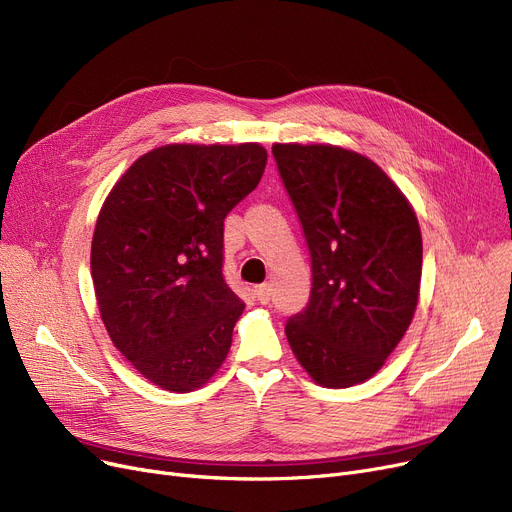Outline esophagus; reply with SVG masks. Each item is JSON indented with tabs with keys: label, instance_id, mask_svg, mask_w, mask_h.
<instances>
[{
	"label": "esophagus",
	"instance_id": "esophagus-1",
	"mask_svg": "<svg viewBox=\"0 0 512 512\" xmlns=\"http://www.w3.org/2000/svg\"><path fill=\"white\" fill-rule=\"evenodd\" d=\"M255 299L261 303V305H267L272 299V288L267 284H261V286H255Z\"/></svg>",
	"mask_w": 512,
	"mask_h": 512
}]
</instances>
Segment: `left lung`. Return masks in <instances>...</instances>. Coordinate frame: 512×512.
<instances>
[{
    "label": "left lung",
    "mask_w": 512,
    "mask_h": 512,
    "mask_svg": "<svg viewBox=\"0 0 512 512\" xmlns=\"http://www.w3.org/2000/svg\"><path fill=\"white\" fill-rule=\"evenodd\" d=\"M311 255V294L286 338L326 388L369 380L405 336L419 297L421 230L371 159L332 145H274Z\"/></svg>",
    "instance_id": "1"
}]
</instances>
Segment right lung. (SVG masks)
Instances as JSON below:
<instances>
[{
    "label": "right lung",
    "instance_id": "add662e5",
    "mask_svg": "<svg viewBox=\"0 0 512 512\" xmlns=\"http://www.w3.org/2000/svg\"><path fill=\"white\" fill-rule=\"evenodd\" d=\"M265 161L257 143L166 145L134 161L101 207L91 245L99 313L159 388H201L230 351L245 303L222 274L224 220Z\"/></svg>",
    "mask_w": 512,
    "mask_h": 512
}]
</instances>
